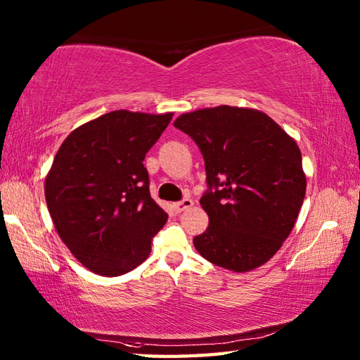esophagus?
Wrapping results in <instances>:
<instances>
[{
	"label": "esophagus",
	"instance_id": "1",
	"mask_svg": "<svg viewBox=\"0 0 360 360\" xmlns=\"http://www.w3.org/2000/svg\"><path fill=\"white\" fill-rule=\"evenodd\" d=\"M192 205H193V201L190 200V198H184V200H182V201L173 204V210H174L176 213H182L184 210L192 207Z\"/></svg>",
	"mask_w": 360,
	"mask_h": 360
}]
</instances>
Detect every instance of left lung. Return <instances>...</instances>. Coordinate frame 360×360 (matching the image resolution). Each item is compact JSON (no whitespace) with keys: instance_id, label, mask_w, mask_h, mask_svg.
<instances>
[{"instance_id":"1","label":"left lung","mask_w":360,"mask_h":360,"mask_svg":"<svg viewBox=\"0 0 360 360\" xmlns=\"http://www.w3.org/2000/svg\"><path fill=\"white\" fill-rule=\"evenodd\" d=\"M200 147L209 190L200 200L209 227L193 238L207 262L249 272L277 254L307 193L297 142L263 111L221 105L173 124Z\"/></svg>"}]
</instances>
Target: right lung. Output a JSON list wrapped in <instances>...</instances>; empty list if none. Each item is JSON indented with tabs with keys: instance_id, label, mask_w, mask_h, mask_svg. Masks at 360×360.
Instances as JSON below:
<instances>
[{
	"instance_id": "obj_1",
	"label": "right lung",
	"mask_w": 360,
	"mask_h": 360,
	"mask_svg": "<svg viewBox=\"0 0 360 360\" xmlns=\"http://www.w3.org/2000/svg\"><path fill=\"white\" fill-rule=\"evenodd\" d=\"M172 117L111 111L60 145L46 174V204L58 236L91 272L117 277L148 258L168 215L150 195L143 159Z\"/></svg>"
}]
</instances>
